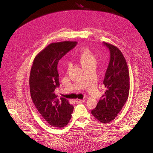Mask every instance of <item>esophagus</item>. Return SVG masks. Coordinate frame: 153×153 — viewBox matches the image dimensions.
<instances>
[{"label": "esophagus", "mask_w": 153, "mask_h": 153, "mask_svg": "<svg viewBox=\"0 0 153 153\" xmlns=\"http://www.w3.org/2000/svg\"><path fill=\"white\" fill-rule=\"evenodd\" d=\"M76 102L77 103H82V102H85V100L83 99V100H81V99H76Z\"/></svg>", "instance_id": "1"}]
</instances>
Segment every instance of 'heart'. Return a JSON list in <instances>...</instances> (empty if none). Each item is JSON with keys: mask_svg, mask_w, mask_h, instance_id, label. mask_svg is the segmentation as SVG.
<instances>
[{"mask_svg": "<svg viewBox=\"0 0 153 153\" xmlns=\"http://www.w3.org/2000/svg\"><path fill=\"white\" fill-rule=\"evenodd\" d=\"M78 59L83 67H85L91 63H95V57L93 55V52L87 48H82L78 53ZM71 66L70 62H68L67 63V68L69 69Z\"/></svg>", "mask_w": 153, "mask_h": 153, "instance_id": "b5f03b06", "label": "heart"}]
</instances>
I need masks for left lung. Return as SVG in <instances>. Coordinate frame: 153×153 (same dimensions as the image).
<instances>
[{
  "instance_id": "1",
  "label": "left lung",
  "mask_w": 153,
  "mask_h": 153,
  "mask_svg": "<svg viewBox=\"0 0 153 153\" xmlns=\"http://www.w3.org/2000/svg\"><path fill=\"white\" fill-rule=\"evenodd\" d=\"M103 44L110 51V62L103 79L106 90L91 114L99 121L107 123L115 119L128 99L130 76L126 61L120 49L109 43Z\"/></svg>"
}]
</instances>
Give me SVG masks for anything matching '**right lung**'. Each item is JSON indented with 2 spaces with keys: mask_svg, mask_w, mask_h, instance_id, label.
<instances>
[{
  "mask_svg": "<svg viewBox=\"0 0 153 153\" xmlns=\"http://www.w3.org/2000/svg\"><path fill=\"white\" fill-rule=\"evenodd\" d=\"M75 41L51 43L34 58L29 78L33 103L49 125L63 128L69 122L74 106L65 98H57L55 90L58 87V61L75 47Z\"/></svg>",
  "mask_w": 153,
  "mask_h": 153,
  "instance_id": "right-lung-1",
  "label": "right lung"
}]
</instances>
